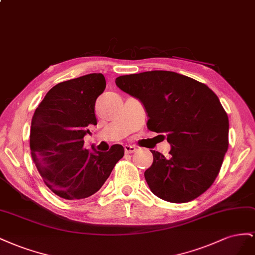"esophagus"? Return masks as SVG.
I'll return each mask as SVG.
<instances>
[{
    "instance_id": "obj_1",
    "label": "esophagus",
    "mask_w": 255,
    "mask_h": 255,
    "mask_svg": "<svg viewBox=\"0 0 255 255\" xmlns=\"http://www.w3.org/2000/svg\"><path fill=\"white\" fill-rule=\"evenodd\" d=\"M124 149H125L126 154H132V152L136 150L135 146H132V145H125V146H124Z\"/></svg>"
}]
</instances>
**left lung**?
<instances>
[{
    "label": "left lung",
    "instance_id": "8db88e82",
    "mask_svg": "<svg viewBox=\"0 0 255 255\" xmlns=\"http://www.w3.org/2000/svg\"><path fill=\"white\" fill-rule=\"evenodd\" d=\"M115 83L142 101L147 128L165 134L172 146L169 157L151 150L154 161L144 173L150 191L171 203L204 193L229 147V118L216 94L204 83L166 70L121 76Z\"/></svg>",
    "mask_w": 255,
    "mask_h": 255
}]
</instances>
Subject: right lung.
Masks as SVG:
<instances>
[{"mask_svg": "<svg viewBox=\"0 0 255 255\" xmlns=\"http://www.w3.org/2000/svg\"><path fill=\"white\" fill-rule=\"evenodd\" d=\"M106 89L103 74H90L56 84L32 118L30 148L42 180L66 200L96 193L124 156V147L91 152L83 147L90 126L97 125L95 103Z\"/></svg>", "mask_w": 255, "mask_h": 255, "instance_id": "obj_1", "label": "right lung"}]
</instances>
